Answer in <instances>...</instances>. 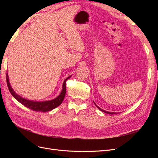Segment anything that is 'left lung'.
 Instances as JSON below:
<instances>
[{"label":"left lung","mask_w":158,"mask_h":158,"mask_svg":"<svg viewBox=\"0 0 158 158\" xmlns=\"http://www.w3.org/2000/svg\"><path fill=\"white\" fill-rule=\"evenodd\" d=\"M95 106H97V107L100 110V111H103V112H104V113H107V114H117L116 113H113V112H109V111H105V110H103V109H101V108H99L98 106H97V105L96 104H95Z\"/></svg>","instance_id":"1"}]
</instances>
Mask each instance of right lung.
<instances>
[{"label":"right lung","instance_id":"add662e5","mask_svg":"<svg viewBox=\"0 0 158 158\" xmlns=\"http://www.w3.org/2000/svg\"><path fill=\"white\" fill-rule=\"evenodd\" d=\"M70 77L71 76H69V77L66 78L64 81V83L63 85V89H62V92L58 97L54 99L51 100V101L40 102H33V101H30V100L26 99L24 98H22V97L20 96V95H18L17 94H16L15 92H14L13 89L12 88L10 82H9L8 74H6V82H7L8 89L10 91L11 94L12 95V96L15 98L17 101H18L20 103H22L23 106H24L26 107L29 108L35 111L46 112V111H51V110L56 108V107H58L62 103V102H63L65 96L66 92V80H67L69 78H70Z\"/></svg>","mask_w":158,"mask_h":158}]
</instances>
